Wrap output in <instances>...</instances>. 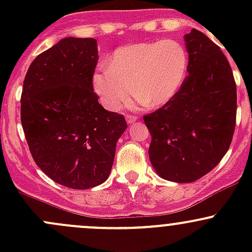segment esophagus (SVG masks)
<instances>
[{"label": "esophagus", "instance_id": "34e87169", "mask_svg": "<svg viewBox=\"0 0 252 252\" xmlns=\"http://www.w3.org/2000/svg\"><path fill=\"white\" fill-rule=\"evenodd\" d=\"M126 122H128V124H131L134 123V122L138 121V117L136 116H133V114H126Z\"/></svg>", "mask_w": 252, "mask_h": 252}]
</instances>
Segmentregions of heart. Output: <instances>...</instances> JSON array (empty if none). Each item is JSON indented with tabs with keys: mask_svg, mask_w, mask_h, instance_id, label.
I'll list each match as a JSON object with an SVG mask.
<instances>
[{
	"mask_svg": "<svg viewBox=\"0 0 252 252\" xmlns=\"http://www.w3.org/2000/svg\"><path fill=\"white\" fill-rule=\"evenodd\" d=\"M188 70L189 56L177 40L136 42L112 53L108 67L93 75V88L108 110H118L133 89L139 102L162 106L177 95Z\"/></svg>",
	"mask_w": 252,
	"mask_h": 252,
	"instance_id": "1",
	"label": "heart"
}]
</instances>
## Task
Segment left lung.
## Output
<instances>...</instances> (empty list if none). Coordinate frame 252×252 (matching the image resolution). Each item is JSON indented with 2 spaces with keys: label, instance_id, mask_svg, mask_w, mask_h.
Listing matches in <instances>:
<instances>
[{
  "label": "left lung",
  "instance_id": "1",
  "mask_svg": "<svg viewBox=\"0 0 252 252\" xmlns=\"http://www.w3.org/2000/svg\"><path fill=\"white\" fill-rule=\"evenodd\" d=\"M184 40L189 75L169 102L144 116L152 167L175 183L195 182L220 163L236 118L235 80L220 47L196 29Z\"/></svg>",
  "mask_w": 252,
  "mask_h": 252
}]
</instances>
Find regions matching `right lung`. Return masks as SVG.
<instances>
[{
    "label": "right lung",
    "instance_id": "obj_1",
    "mask_svg": "<svg viewBox=\"0 0 252 252\" xmlns=\"http://www.w3.org/2000/svg\"><path fill=\"white\" fill-rule=\"evenodd\" d=\"M97 42L65 37L32 62L20 98V121L35 163L56 183L90 189L106 182L122 114L98 103L93 88Z\"/></svg>",
    "mask_w": 252,
    "mask_h": 252
}]
</instances>
